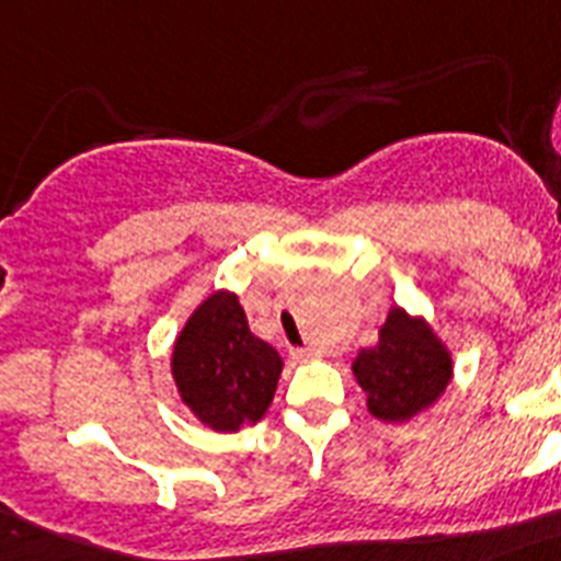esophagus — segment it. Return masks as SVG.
<instances>
[{
  "label": "esophagus",
  "mask_w": 561,
  "mask_h": 561,
  "mask_svg": "<svg viewBox=\"0 0 561 561\" xmlns=\"http://www.w3.org/2000/svg\"><path fill=\"white\" fill-rule=\"evenodd\" d=\"M290 357L299 359V363H305V359L317 357V352H313V348H294V352H290Z\"/></svg>",
  "instance_id": "esophagus-1"
}]
</instances>
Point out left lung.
Returning a JSON list of instances; mask_svg holds the SVG:
<instances>
[{"label":"left lung","mask_w":561,"mask_h":561,"mask_svg":"<svg viewBox=\"0 0 561 561\" xmlns=\"http://www.w3.org/2000/svg\"><path fill=\"white\" fill-rule=\"evenodd\" d=\"M352 371L377 421L403 423L430 409L453 380V354L423 317L391 308L375 348L354 357Z\"/></svg>","instance_id":"left-lung-1"}]
</instances>
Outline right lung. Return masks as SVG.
<instances>
[{
  "mask_svg": "<svg viewBox=\"0 0 561 561\" xmlns=\"http://www.w3.org/2000/svg\"><path fill=\"white\" fill-rule=\"evenodd\" d=\"M279 352L248 325L239 296L209 294L172 348V377L184 407L216 432L262 421L279 383Z\"/></svg>",
  "mask_w": 561,
  "mask_h": 561,
  "instance_id": "add662e5",
  "label": "right lung"
}]
</instances>
